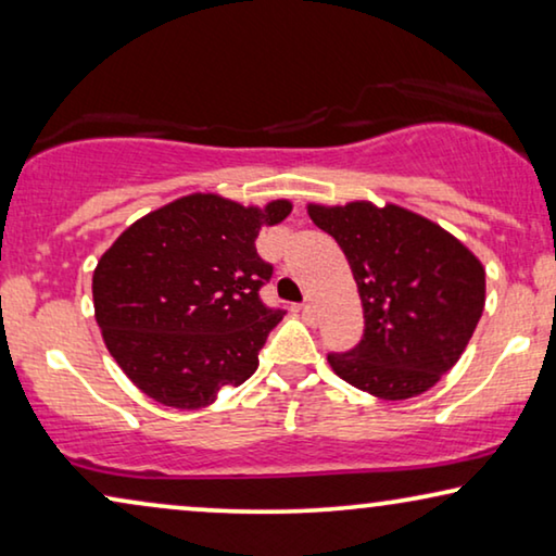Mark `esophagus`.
<instances>
[{
  "instance_id": "1",
  "label": "esophagus",
  "mask_w": 556,
  "mask_h": 556,
  "mask_svg": "<svg viewBox=\"0 0 556 556\" xmlns=\"http://www.w3.org/2000/svg\"><path fill=\"white\" fill-rule=\"evenodd\" d=\"M299 311H301L303 316H311V314H314V306H311V301H303L301 306H299Z\"/></svg>"
}]
</instances>
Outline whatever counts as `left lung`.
Returning a JSON list of instances; mask_svg holds the SVG:
<instances>
[{
  "label": "left lung",
  "instance_id": "8db88e82",
  "mask_svg": "<svg viewBox=\"0 0 556 556\" xmlns=\"http://www.w3.org/2000/svg\"><path fill=\"white\" fill-rule=\"evenodd\" d=\"M344 250L364 308V337L329 354L337 375L379 400L428 392L455 367L485 306V270L458 238L400 204H308Z\"/></svg>",
  "mask_w": 556,
  "mask_h": 556
}]
</instances>
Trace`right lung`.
Returning <instances> with one entry per match:
<instances>
[{
    "instance_id": "right-lung-1",
    "label": "right lung",
    "mask_w": 556,
    "mask_h": 556,
    "mask_svg": "<svg viewBox=\"0 0 556 556\" xmlns=\"http://www.w3.org/2000/svg\"><path fill=\"white\" fill-rule=\"evenodd\" d=\"M291 210L288 200L245 207L194 192L136 219L105 250L93 270L96 321L143 394L200 409L253 375L283 318L257 295L273 265L257 255L255 238Z\"/></svg>"
}]
</instances>
